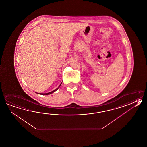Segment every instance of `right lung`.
Listing matches in <instances>:
<instances>
[{"label": "right lung", "instance_id": "1", "mask_svg": "<svg viewBox=\"0 0 147 147\" xmlns=\"http://www.w3.org/2000/svg\"><path fill=\"white\" fill-rule=\"evenodd\" d=\"M62 83L60 84V85L57 88L55 89V90H53V91H52V92H48V93H45V94H40V93H37V92H36V93L38 94H42V95H48V94H53V93L54 92H55V91H57V90L59 88V87H60V86H61V84H62Z\"/></svg>", "mask_w": 147, "mask_h": 147}]
</instances>
